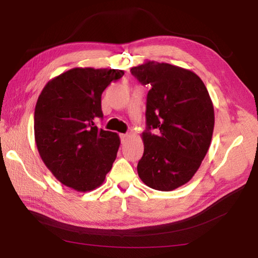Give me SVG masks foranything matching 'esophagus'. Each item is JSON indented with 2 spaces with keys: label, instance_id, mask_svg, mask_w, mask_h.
Listing matches in <instances>:
<instances>
[{
  "label": "esophagus",
  "instance_id": "obj_1",
  "mask_svg": "<svg viewBox=\"0 0 258 258\" xmlns=\"http://www.w3.org/2000/svg\"><path fill=\"white\" fill-rule=\"evenodd\" d=\"M130 139V134H120V141H121V143H125L126 141H127V140Z\"/></svg>",
  "mask_w": 258,
  "mask_h": 258
}]
</instances>
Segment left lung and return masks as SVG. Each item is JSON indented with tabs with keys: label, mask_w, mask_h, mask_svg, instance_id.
Wrapping results in <instances>:
<instances>
[{
	"label": "left lung",
	"mask_w": 258,
	"mask_h": 258,
	"mask_svg": "<svg viewBox=\"0 0 258 258\" xmlns=\"http://www.w3.org/2000/svg\"><path fill=\"white\" fill-rule=\"evenodd\" d=\"M131 73L151 86L138 174L152 189L172 191L191 180L207 154L215 123L213 102L204 82L187 69L147 61Z\"/></svg>",
	"instance_id": "obj_1"
}]
</instances>
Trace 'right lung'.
<instances>
[{
    "label": "right lung",
    "mask_w": 258,
    "mask_h": 258,
    "mask_svg": "<svg viewBox=\"0 0 258 258\" xmlns=\"http://www.w3.org/2000/svg\"><path fill=\"white\" fill-rule=\"evenodd\" d=\"M119 69L73 68L44 86L34 113V132L42 160L55 178L86 192L103 183L120 145L117 133L98 128L101 95Z\"/></svg>",
    "instance_id": "right-lung-1"
}]
</instances>
